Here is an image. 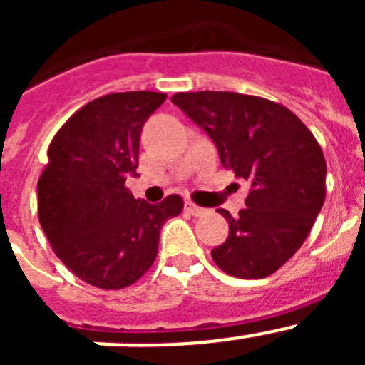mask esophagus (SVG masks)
Listing matches in <instances>:
<instances>
[{
	"mask_svg": "<svg viewBox=\"0 0 365 365\" xmlns=\"http://www.w3.org/2000/svg\"><path fill=\"white\" fill-rule=\"evenodd\" d=\"M185 210L188 212V214L195 215V217H201V215L206 214V208H201V206H197L195 202H192V201H186Z\"/></svg>",
	"mask_w": 365,
	"mask_h": 365,
	"instance_id": "1",
	"label": "esophagus"
}]
</instances>
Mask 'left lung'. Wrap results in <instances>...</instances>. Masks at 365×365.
I'll return each instance as SVG.
<instances>
[{"instance_id": "8db88e82", "label": "left lung", "mask_w": 365, "mask_h": 365, "mask_svg": "<svg viewBox=\"0 0 365 365\" xmlns=\"http://www.w3.org/2000/svg\"><path fill=\"white\" fill-rule=\"evenodd\" d=\"M172 102L210 135L222 166L252 186L237 217L219 208L228 237L212 259L234 278H267L294 256L324 206L320 144L291 109L261 96L197 91Z\"/></svg>"}]
</instances>
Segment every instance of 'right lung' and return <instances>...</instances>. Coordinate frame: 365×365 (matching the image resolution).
<instances>
[{
  "mask_svg": "<svg viewBox=\"0 0 365 365\" xmlns=\"http://www.w3.org/2000/svg\"><path fill=\"white\" fill-rule=\"evenodd\" d=\"M164 93H111L80 108L49 144L38 179V219L54 254L104 291L133 285L153 265L160 228L182 212L180 195L159 205L125 188L137 175L143 125Z\"/></svg>",
  "mask_w": 365,
  "mask_h": 365,
  "instance_id": "obj_1",
  "label": "right lung"
}]
</instances>
